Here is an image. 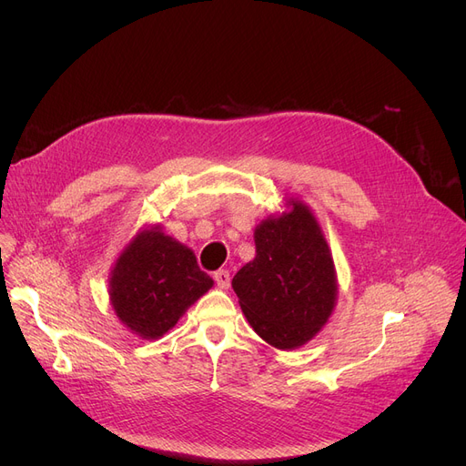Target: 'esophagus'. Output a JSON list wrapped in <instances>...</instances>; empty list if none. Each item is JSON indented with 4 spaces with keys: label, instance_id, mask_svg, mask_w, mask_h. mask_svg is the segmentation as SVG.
Listing matches in <instances>:
<instances>
[{
    "label": "esophagus",
    "instance_id": "1",
    "mask_svg": "<svg viewBox=\"0 0 466 466\" xmlns=\"http://www.w3.org/2000/svg\"><path fill=\"white\" fill-rule=\"evenodd\" d=\"M213 279H215V283L220 289H228L230 287V274H228V270H217L213 274Z\"/></svg>",
    "mask_w": 466,
    "mask_h": 466
}]
</instances>
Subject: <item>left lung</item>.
Instances as JSON below:
<instances>
[{
	"label": "left lung",
	"instance_id": "1",
	"mask_svg": "<svg viewBox=\"0 0 466 466\" xmlns=\"http://www.w3.org/2000/svg\"><path fill=\"white\" fill-rule=\"evenodd\" d=\"M287 206L257 225V255L232 279L249 325L278 350L309 341L329 321L338 295L334 260L315 215L295 198Z\"/></svg>",
	"mask_w": 466,
	"mask_h": 466
}]
</instances>
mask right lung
<instances>
[{"label": "right lung", "instance_id": "1", "mask_svg": "<svg viewBox=\"0 0 466 466\" xmlns=\"http://www.w3.org/2000/svg\"><path fill=\"white\" fill-rule=\"evenodd\" d=\"M211 287L194 253L157 225L122 249L111 270L109 299L122 325L143 339H157Z\"/></svg>", "mask_w": 466, "mask_h": 466}]
</instances>
